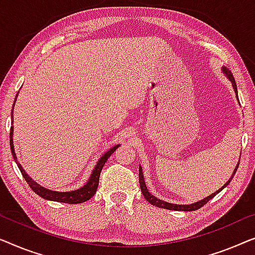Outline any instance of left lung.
<instances>
[{"label":"left lung","instance_id":"left-lung-1","mask_svg":"<svg viewBox=\"0 0 255 255\" xmlns=\"http://www.w3.org/2000/svg\"><path fill=\"white\" fill-rule=\"evenodd\" d=\"M222 73H223V74L225 75V76H227L228 80L231 82L232 88H234L235 93H236V97H237V99H238V91H237V84H236V81H235L234 75H232L231 71L229 70L227 67H222ZM238 100H239V99H238ZM238 165H239V163L237 164V166H236V168L234 170V173H232V175L230 177V179H229V180L224 184V186H222V187H221L220 189H218V191H216L215 193H213V194L209 195V196H207V198H204V199H202V200L198 201V202H194V203H191V204H174V203H168V202H166V201H163V200H160V199H157L156 196H153V195L151 194V193H150V192L148 191V187H146V185H145V181H144V175H143V170H142V166H141V165H139V167H138V180H139V187H141L142 194L144 195L145 200L148 201L149 203H151L152 206H156V207H158V208H164V209H168V210H177V211H193V210L200 209L201 207H203L204 204H206V203L208 202V201L213 199L215 195H217L218 193H220V192L222 191V189H224L225 187H227V186H228L229 184H230V181L232 180V178H234V175H235V173H236L237 168H238Z\"/></svg>","mask_w":255,"mask_h":255}]
</instances>
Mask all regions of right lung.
Returning a JSON list of instances; mask_svg holds the SVG:
<instances>
[{
	"label": "right lung",
	"instance_id": "add662e5",
	"mask_svg": "<svg viewBox=\"0 0 255 255\" xmlns=\"http://www.w3.org/2000/svg\"><path fill=\"white\" fill-rule=\"evenodd\" d=\"M17 96H18V93H17ZM17 96H16V99H17ZM16 99H15V102H16ZM13 106H15V103H13ZM12 114H13V107L11 111V124L13 123ZM12 136H13V126H11V129H10V149H11L12 157H13V159H15L17 166H18V168L21 172V174H23V177L25 178V180H26L28 186L32 188V191H33L35 194H38L39 196H40V198L45 199V200L55 201V202H61V203H69V204L85 202V201L90 200L92 196L96 194L97 188H98V184H99L100 172H102L104 165H105L106 160L109 159V157L112 155V153L120 146V144L114 145L113 148H111L109 151H106L102 157H100V158L98 159V162H97V164H96L95 168L92 170L90 178L88 179L87 184H85L84 186H82L81 188L75 189V191L57 192V191H52V189L42 187V186L39 185L38 182H35L33 179H32L30 175L26 173V172H25L24 168L21 167V165L18 163V160H17L15 148H13Z\"/></svg>",
	"mask_w": 255,
	"mask_h": 255
}]
</instances>
